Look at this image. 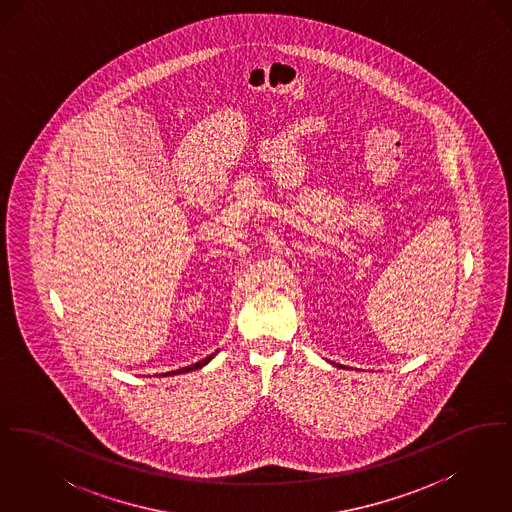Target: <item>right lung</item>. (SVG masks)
I'll use <instances>...</instances> for the list:
<instances>
[{"mask_svg":"<svg viewBox=\"0 0 512 512\" xmlns=\"http://www.w3.org/2000/svg\"><path fill=\"white\" fill-rule=\"evenodd\" d=\"M211 359H213V355L205 357L203 361H199V363H195V365L184 366V368H180V370H172L171 374H180V372H190V370H197V368H201V366L207 365Z\"/></svg>","mask_w":512,"mask_h":512,"instance_id":"right-lung-1","label":"right lung"}]
</instances>
